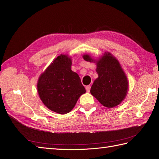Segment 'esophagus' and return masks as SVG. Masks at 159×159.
Instances as JSON below:
<instances>
[{
	"mask_svg": "<svg viewBox=\"0 0 159 159\" xmlns=\"http://www.w3.org/2000/svg\"><path fill=\"white\" fill-rule=\"evenodd\" d=\"M85 89H86V91H87L88 92H89L90 89H91V85H87V86H86Z\"/></svg>",
	"mask_w": 159,
	"mask_h": 159,
	"instance_id": "obj_1",
	"label": "esophagus"
}]
</instances>
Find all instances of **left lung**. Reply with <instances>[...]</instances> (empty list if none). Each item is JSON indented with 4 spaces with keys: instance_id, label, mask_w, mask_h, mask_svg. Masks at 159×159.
<instances>
[{
    "instance_id": "1",
    "label": "left lung",
    "mask_w": 159,
    "mask_h": 159,
    "mask_svg": "<svg viewBox=\"0 0 159 159\" xmlns=\"http://www.w3.org/2000/svg\"><path fill=\"white\" fill-rule=\"evenodd\" d=\"M84 59L93 61L89 55H84ZM96 71L98 78L91 86V95L105 107L117 106L125 98L129 85L127 77L118 60L110 53H105L97 61Z\"/></svg>"
}]
</instances>
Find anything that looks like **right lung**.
Returning <instances> with one entry per match:
<instances>
[{"label":"right lung","instance_id":"add662e5","mask_svg":"<svg viewBox=\"0 0 159 159\" xmlns=\"http://www.w3.org/2000/svg\"><path fill=\"white\" fill-rule=\"evenodd\" d=\"M71 60L66 55L57 56L38 81L42 102L52 111L69 113L85 89L78 74L71 70Z\"/></svg>","mask_w":159,"mask_h":159}]
</instances>
